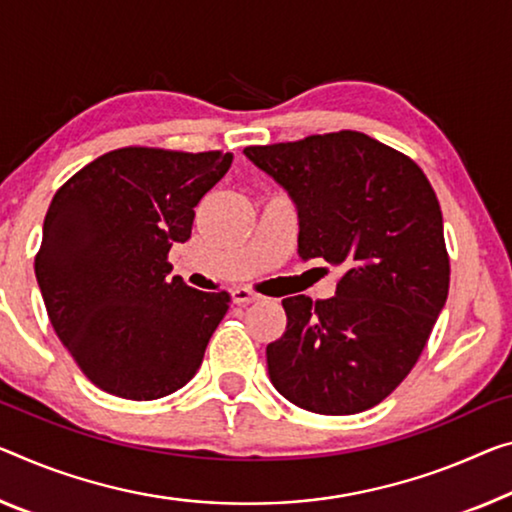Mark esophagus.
<instances>
[{
	"label": "esophagus",
	"instance_id": "esophagus-1",
	"mask_svg": "<svg viewBox=\"0 0 512 512\" xmlns=\"http://www.w3.org/2000/svg\"><path fill=\"white\" fill-rule=\"evenodd\" d=\"M231 300H233V304H238V306H247L251 302H261L263 295L254 293L251 288H233L231 290Z\"/></svg>",
	"mask_w": 512,
	"mask_h": 512
}]
</instances>
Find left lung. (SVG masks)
<instances>
[{
	"label": "left lung",
	"mask_w": 512,
	"mask_h": 512,
	"mask_svg": "<svg viewBox=\"0 0 512 512\" xmlns=\"http://www.w3.org/2000/svg\"><path fill=\"white\" fill-rule=\"evenodd\" d=\"M288 190L300 256L341 267L336 295L286 297L288 325L267 345L283 398L316 414L382 403L426 348L451 281L442 208L419 164L355 130L247 146Z\"/></svg>",
	"instance_id": "1"
}]
</instances>
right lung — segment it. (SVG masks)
Returning a JSON list of instances; mask_svg holds the SVG:
<instances>
[{"mask_svg": "<svg viewBox=\"0 0 512 512\" xmlns=\"http://www.w3.org/2000/svg\"><path fill=\"white\" fill-rule=\"evenodd\" d=\"M231 153L125 146L59 187L47 208L36 279L54 332L98 389L155 400L185 387L231 295L169 279V249Z\"/></svg>", "mask_w": 512, "mask_h": 512, "instance_id": "obj_1", "label": "right lung"}]
</instances>
